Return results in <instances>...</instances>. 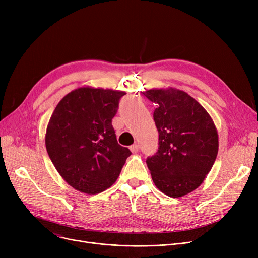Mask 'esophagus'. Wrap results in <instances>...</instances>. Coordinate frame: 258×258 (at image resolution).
I'll return each mask as SVG.
<instances>
[{
    "mask_svg": "<svg viewBox=\"0 0 258 258\" xmlns=\"http://www.w3.org/2000/svg\"><path fill=\"white\" fill-rule=\"evenodd\" d=\"M130 150H131V152H132L133 154L138 153V151H139V144H137V143L133 144V145L130 147Z\"/></svg>",
    "mask_w": 258,
    "mask_h": 258,
    "instance_id": "1",
    "label": "esophagus"
}]
</instances>
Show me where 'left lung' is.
<instances>
[{
  "instance_id": "obj_1",
  "label": "left lung",
  "mask_w": 258,
  "mask_h": 258,
  "mask_svg": "<svg viewBox=\"0 0 258 258\" xmlns=\"http://www.w3.org/2000/svg\"><path fill=\"white\" fill-rule=\"evenodd\" d=\"M156 104L158 152L146 164L159 190L171 198L194 191L211 170L219 151V136L209 114L196 99L177 89L148 90Z\"/></svg>"
}]
</instances>
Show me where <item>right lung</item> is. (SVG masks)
Returning <instances> with one entry per match:
<instances>
[{"label":"right lung","instance_id":"obj_1","mask_svg":"<svg viewBox=\"0 0 258 258\" xmlns=\"http://www.w3.org/2000/svg\"><path fill=\"white\" fill-rule=\"evenodd\" d=\"M124 95L79 88L66 95L50 118L48 155L63 180L80 192L96 195L110 188L132 155L118 144L112 125Z\"/></svg>","mask_w":258,"mask_h":258}]
</instances>
